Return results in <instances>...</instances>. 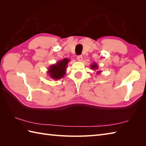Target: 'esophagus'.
Segmentation results:
<instances>
[{"instance_id":"esophagus-1","label":"esophagus","mask_w":146,"mask_h":146,"mask_svg":"<svg viewBox=\"0 0 146 146\" xmlns=\"http://www.w3.org/2000/svg\"><path fill=\"white\" fill-rule=\"evenodd\" d=\"M77 60H78V61H82L83 60V56L82 55H80L77 56Z\"/></svg>"}]
</instances>
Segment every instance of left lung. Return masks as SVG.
<instances>
[{"label":"left lung","mask_w":146,"mask_h":146,"mask_svg":"<svg viewBox=\"0 0 146 146\" xmlns=\"http://www.w3.org/2000/svg\"><path fill=\"white\" fill-rule=\"evenodd\" d=\"M90 67H91V68L92 70H98V64L96 63H92L91 65H90ZM102 72L101 71H98L97 72V74H100V73Z\"/></svg>","instance_id":"obj_1"}]
</instances>
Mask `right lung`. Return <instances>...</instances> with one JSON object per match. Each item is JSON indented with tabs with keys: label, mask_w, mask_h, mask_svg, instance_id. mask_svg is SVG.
<instances>
[{
	"label": "right lung",
	"mask_w": 146,
	"mask_h": 146,
	"mask_svg": "<svg viewBox=\"0 0 146 146\" xmlns=\"http://www.w3.org/2000/svg\"><path fill=\"white\" fill-rule=\"evenodd\" d=\"M69 61V59L64 58L56 62V63L51 65L47 71L48 76L55 80L63 78L66 74V67Z\"/></svg>",
	"instance_id": "1"
}]
</instances>
